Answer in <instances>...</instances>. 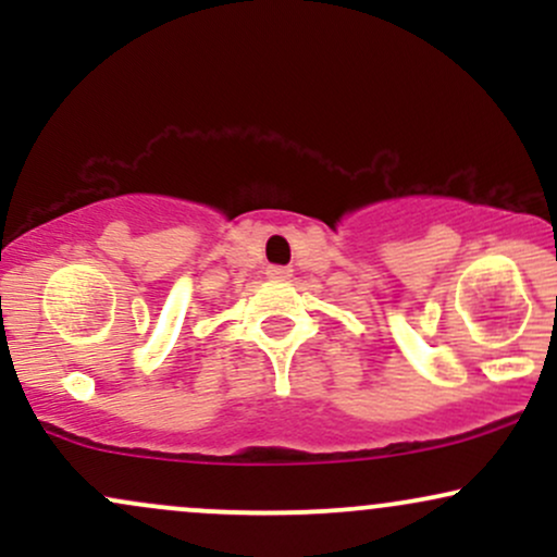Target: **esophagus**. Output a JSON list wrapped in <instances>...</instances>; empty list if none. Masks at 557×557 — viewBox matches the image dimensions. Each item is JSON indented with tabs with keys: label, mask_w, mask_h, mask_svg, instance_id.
I'll list each match as a JSON object with an SVG mask.
<instances>
[{
	"label": "esophagus",
	"mask_w": 557,
	"mask_h": 557,
	"mask_svg": "<svg viewBox=\"0 0 557 557\" xmlns=\"http://www.w3.org/2000/svg\"><path fill=\"white\" fill-rule=\"evenodd\" d=\"M293 274L290 267H267V277L272 280H287Z\"/></svg>",
	"instance_id": "34e87169"
}]
</instances>
